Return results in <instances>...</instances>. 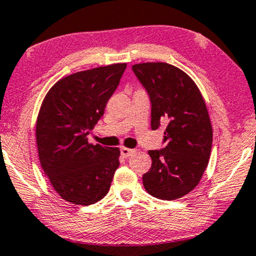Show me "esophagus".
Segmentation results:
<instances>
[{
	"label": "esophagus",
	"mask_w": 256,
	"mask_h": 256,
	"mask_svg": "<svg viewBox=\"0 0 256 256\" xmlns=\"http://www.w3.org/2000/svg\"><path fill=\"white\" fill-rule=\"evenodd\" d=\"M120 154H122V156L124 157V158H128V157H130L131 154H134V150H132V148H124V146H122V148H120Z\"/></svg>",
	"instance_id": "1"
}]
</instances>
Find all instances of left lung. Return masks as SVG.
<instances>
[{"label": "left lung", "mask_w": 256, "mask_h": 256, "mask_svg": "<svg viewBox=\"0 0 256 256\" xmlns=\"http://www.w3.org/2000/svg\"><path fill=\"white\" fill-rule=\"evenodd\" d=\"M151 102V128L166 125L163 148L150 150L152 164L143 174L145 190L160 200H176L198 184L208 166L212 128L206 102L192 78L172 64L132 66Z\"/></svg>", "instance_id": "obj_1"}]
</instances>
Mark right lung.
<instances>
[{
    "instance_id": "right-lung-1",
    "label": "right lung",
    "mask_w": 256,
    "mask_h": 256,
    "mask_svg": "<svg viewBox=\"0 0 256 256\" xmlns=\"http://www.w3.org/2000/svg\"><path fill=\"white\" fill-rule=\"evenodd\" d=\"M126 64L78 72L58 82L42 102L36 144L42 170L56 192L88 206L108 192L119 148L90 144L88 134L117 90Z\"/></svg>"
}]
</instances>
